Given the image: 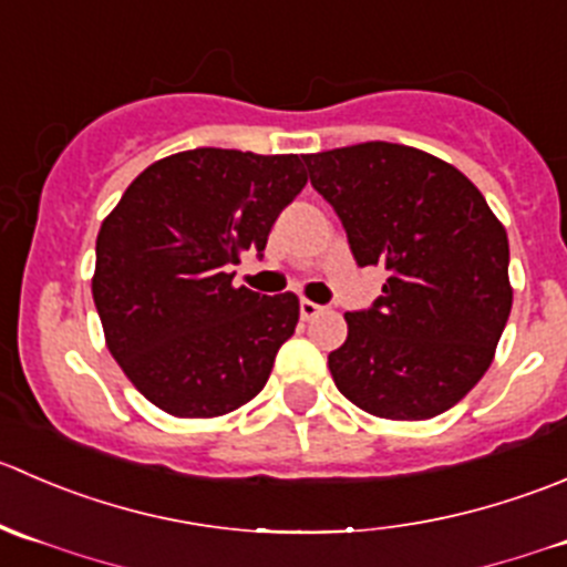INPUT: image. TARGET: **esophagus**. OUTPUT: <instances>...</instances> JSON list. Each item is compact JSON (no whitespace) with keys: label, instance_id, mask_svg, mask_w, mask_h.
Returning a JSON list of instances; mask_svg holds the SVG:
<instances>
[{"label":"esophagus","instance_id":"esophagus-1","mask_svg":"<svg viewBox=\"0 0 567 567\" xmlns=\"http://www.w3.org/2000/svg\"><path fill=\"white\" fill-rule=\"evenodd\" d=\"M322 311H324V308L317 306V302L300 300V317L302 319H313V317H317V313H322Z\"/></svg>","mask_w":567,"mask_h":567}]
</instances>
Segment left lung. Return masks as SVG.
I'll list each match as a JSON object with an SVG mask.
<instances>
[{"mask_svg":"<svg viewBox=\"0 0 567 567\" xmlns=\"http://www.w3.org/2000/svg\"><path fill=\"white\" fill-rule=\"evenodd\" d=\"M358 267L383 265V295L347 311L328 355L361 411L422 422L480 383L507 324V231L457 167L411 145L361 143L302 156Z\"/></svg>","mask_w":567,"mask_h":567,"instance_id":"1","label":"left lung"}]
</instances>
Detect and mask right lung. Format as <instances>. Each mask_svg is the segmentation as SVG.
Listing matches in <instances>:
<instances>
[{"label":"right lung","instance_id":"obj_1","mask_svg":"<svg viewBox=\"0 0 567 567\" xmlns=\"http://www.w3.org/2000/svg\"><path fill=\"white\" fill-rule=\"evenodd\" d=\"M297 154L195 148L145 167L95 239L93 300L134 389L171 416L212 419L265 389L300 302L234 286L261 259L278 215L306 187Z\"/></svg>","mask_w":567,"mask_h":567}]
</instances>
